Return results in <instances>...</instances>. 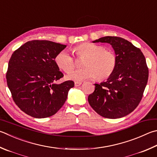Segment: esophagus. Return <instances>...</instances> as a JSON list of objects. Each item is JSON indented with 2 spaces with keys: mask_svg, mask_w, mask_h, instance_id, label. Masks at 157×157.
Returning a JSON list of instances; mask_svg holds the SVG:
<instances>
[{
  "mask_svg": "<svg viewBox=\"0 0 157 157\" xmlns=\"http://www.w3.org/2000/svg\"><path fill=\"white\" fill-rule=\"evenodd\" d=\"M82 84V82H75V86H79Z\"/></svg>",
  "mask_w": 157,
  "mask_h": 157,
  "instance_id": "34e87169",
  "label": "esophagus"
}]
</instances>
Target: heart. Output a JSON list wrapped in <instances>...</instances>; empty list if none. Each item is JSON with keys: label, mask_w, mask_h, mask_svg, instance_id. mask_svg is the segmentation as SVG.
I'll return each instance as SVG.
<instances>
[{"label": "heart", "mask_w": 157, "mask_h": 157, "mask_svg": "<svg viewBox=\"0 0 157 157\" xmlns=\"http://www.w3.org/2000/svg\"><path fill=\"white\" fill-rule=\"evenodd\" d=\"M74 52L79 59H83V68L72 71L67 78L76 82L97 78L99 80L109 78L115 71L117 58L113 51L105 49L102 45L84 42L74 48ZM56 63L65 73H69L75 67L73 57L65 51H62L55 58Z\"/></svg>", "instance_id": "1"}]
</instances>
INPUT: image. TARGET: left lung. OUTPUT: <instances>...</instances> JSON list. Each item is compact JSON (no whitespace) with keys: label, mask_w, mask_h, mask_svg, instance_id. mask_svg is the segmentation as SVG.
<instances>
[{"label":"left lung","mask_w":157,"mask_h":157,"mask_svg":"<svg viewBox=\"0 0 157 157\" xmlns=\"http://www.w3.org/2000/svg\"><path fill=\"white\" fill-rule=\"evenodd\" d=\"M93 42L112 45L117 64L106 82L95 84V90L88 95V103L105 118L123 117L132 113L143 98L149 74L146 58L140 49L119 37L106 36Z\"/></svg>","instance_id":"left-lung-1"}]
</instances>
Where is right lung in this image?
I'll return each instance as SVG.
<instances>
[{
    "instance_id": "1",
    "label": "right lung",
    "mask_w": 157,
    "mask_h": 157,
    "mask_svg": "<svg viewBox=\"0 0 157 157\" xmlns=\"http://www.w3.org/2000/svg\"><path fill=\"white\" fill-rule=\"evenodd\" d=\"M67 45L49 40L29 41L12 53L6 73L15 104L27 115L45 118L58 112L74 86L72 80L58 84L63 78L55 58Z\"/></svg>"
}]
</instances>
